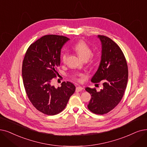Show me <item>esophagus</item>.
Instances as JSON below:
<instances>
[{
  "label": "esophagus",
  "instance_id": "1",
  "mask_svg": "<svg viewBox=\"0 0 147 147\" xmlns=\"http://www.w3.org/2000/svg\"><path fill=\"white\" fill-rule=\"evenodd\" d=\"M83 89H84V88H83V87H82V86H78V87H76V92H80V91H82Z\"/></svg>",
  "mask_w": 147,
  "mask_h": 147
}]
</instances>
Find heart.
I'll return each mask as SVG.
<instances>
[{"label": "heart", "mask_w": 147, "mask_h": 147, "mask_svg": "<svg viewBox=\"0 0 147 147\" xmlns=\"http://www.w3.org/2000/svg\"><path fill=\"white\" fill-rule=\"evenodd\" d=\"M73 50L81 57L84 60H87L89 57L91 56L92 54L91 49L89 47L88 44L84 41H79V42L76 43L73 47ZM67 56H68V53L67 52H64L62 53L61 58L63 63L66 62ZM91 61H93L92 58L91 59ZM82 76H83L82 74L76 73L75 74L73 75V78L76 80L80 81L81 80L80 77Z\"/></svg>", "instance_id": "b5f03b06"}]
</instances>
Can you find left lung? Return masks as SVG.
Masks as SVG:
<instances>
[{
  "mask_svg": "<svg viewBox=\"0 0 147 147\" xmlns=\"http://www.w3.org/2000/svg\"><path fill=\"white\" fill-rule=\"evenodd\" d=\"M101 43V56L99 67L93 76V83L103 82L100 91L87 87L91 95L88 105L92 112L103 115L115 107L122 99L128 81V67L122 50L111 38L98 35Z\"/></svg>",
  "mask_w": 147,
  "mask_h": 147,
  "instance_id": "left-lung-1",
  "label": "left lung"
}]
</instances>
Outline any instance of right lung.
<instances>
[{
  "instance_id": "obj_1",
  "label": "right lung",
  "mask_w": 147,
  "mask_h": 147,
  "mask_svg": "<svg viewBox=\"0 0 147 147\" xmlns=\"http://www.w3.org/2000/svg\"><path fill=\"white\" fill-rule=\"evenodd\" d=\"M69 40L61 35L43 36L29 47L23 61L22 78L28 97L38 111L48 115L64 109L76 89L69 82H62L57 88L51 84L58 74L61 49Z\"/></svg>"
}]
</instances>
